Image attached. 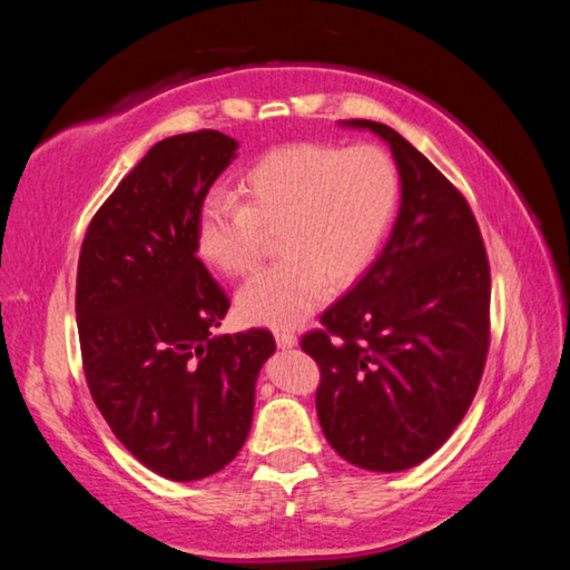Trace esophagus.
Masks as SVG:
<instances>
[{"label": "esophagus", "instance_id": "obj_1", "mask_svg": "<svg viewBox=\"0 0 570 570\" xmlns=\"http://www.w3.org/2000/svg\"><path fill=\"white\" fill-rule=\"evenodd\" d=\"M276 344L278 350H292V346H296V334L294 332H276Z\"/></svg>", "mask_w": 570, "mask_h": 570}]
</instances>
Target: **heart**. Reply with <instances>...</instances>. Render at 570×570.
I'll return each mask as SVG.
<instances>
[{"label":"heart","mask_w":570,"mask_h":570,"mask_svg":"<svg viewBox=\"0 0 570 570\" xmlns=\"http://www.w3.org/2000/svg\"><path fill=\"white\" fill-rule=\"evenodd\" d=\"M240 206L204 200L196 218V254L226 276H248L262 264L266 236L278 234L284 262L238 292L250 324L288 330L306 322L332 284H354L397 214L400 173L377 146L340 148L294 142L258 158L238 178Z\"/></svg>","instance_id":"heart-1"}]
</instances>
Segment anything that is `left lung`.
Returning a JSON list of instances; mask_svg holds the SVG:
<instances>
[{"label": "left lung", "instance_id": "1", "mask_svg": "<svg viewBox=\"0 0 570 570\" xmlns=\"http://www.w3.org/2000/svg\"><path fill=\"white\" fill-rule=\"evenodd\" d=\"M387 142L402 180L397 220L364 276L322 314L302 350L322 370L316 414L352 465H420L465 417L490 344V266L468 200L390 125L344 120Z\"/></svg>", "mask_w": 570, "mask_h": 570}]
</instances>
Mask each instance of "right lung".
I'll list each match as a JSON object with an SVG mask.
<instances>
[{
    "label": "right lung",
    "mask_w": 570,
    "mask_h": 570,
    "mask_svg": "<svg viewBox=\"0 0 570 570\" xmlns=\"http://www.w3.org/2000/svg\"><path fill=\"white\" fill-rule=\"evenodd\" d=\"M218 130L153 146L90 220L77 264V332L95 404L148 470L190 482L224 470L254 420L272 332L214 334L228 296L196 254L206 193L236 158Z\"/></svg>",
    "instance_id": "obj_1"
}]
</instances>
